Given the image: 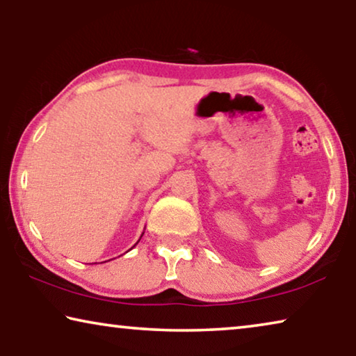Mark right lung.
<instances>
[{
  "instance_id": "obj_1",
  "label": "right lung",
  "mask_w": 356,
  "mask_h": 356,
  "mask_svg": "<svg viewBox=\"0 0 356 356\" xmlns=\"http://www.w3.org/2000/svg\"><path fill=\"white\" fill-rule=\"evenodd\" d=\"M143 234H144V232H143ZM141 237H143V236H141Z\"/></svg>"
}]
</instances>
